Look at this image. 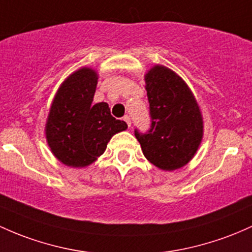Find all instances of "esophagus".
<instances>
[{"label":"esophagus","mask_w":252,"mask_h":252,"mask_svg":"<svg viewBox=\"0 0 252 252\" xmlns=\"http://www.w3.org/2000/svg\"><path fill=\"white\" fill-rule=\"evenodd\" d=\"M123 121L126 122V126H128V128H130V126H131V122H130V118L128 117V116H126V117L123 118Z\"/></svg>","instance_id":"34e87169"}]
</instances>
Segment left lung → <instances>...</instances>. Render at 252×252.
<instances>
[{
	"instance_id": "left-lung-1",
	"label": "left lung",
	"mask_w": 252,
	"mask_h": 252,
	"mask_svg": "<svg viewBox=\"0 0 252 252\" xmlns=\"http://www.w3.org/2000/svg\"><path fill=\"white\" fill-rule=\"evenodd\" d=\"M151 128L135 129L143 156L165 171L183 167L197 152L203 136V120L195 96L185 81L164 65L145 75Z\"/></svg>"
}]
</instances>
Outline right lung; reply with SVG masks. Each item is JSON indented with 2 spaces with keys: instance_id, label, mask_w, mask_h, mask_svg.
<instances>
[{
  "instance_id": "obj_1",
  "label": "right lung",
  "mask_w": 252,
  "mask_h": 252,
  "mask_svg": "<svg viewBox=\"0 0 252 252\" xmlns=\"http://www.w3.org/2000/svg\"><path fill=\"white\" fill-rule=\"evenodd\" d=\"M98 74L81 68L64 80L55 95L45 126L52 154L70 167L94 162L117 132L128 128L116 120L106 103L93 104Z\"/></svg>"
}]
</instances>
